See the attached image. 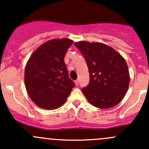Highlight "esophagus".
<instances>
[{"mask_svg": "<svg viewBox=\"0 0 149 149\" xmlns=\"http://www.w3.org/2000/svg\"><path fill=\"white\" fill-rule=\"evenodd\" d=\"M79 81L78 80V79H77V80L75 81V84H76V86L79 85Z\"/></svg>", "mask_w": 149, "mask_h": 149, "instance_id": "34e87169", "label": "esophagus"}]
</instances>
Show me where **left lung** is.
<instances>
[{"instance_id":"8db88e82","label":"left lung","mask_w":149,"mask_h":149,"mask_svg":"<svg viewBox=\"0 0 149 149\" xmlns=\"http://www.w3.org/2000/svg\"><path fill=\"white\" fill-rule=\"evenodd\" d=\"M74 45L83 55L89 71V84L82 88L87 100L100 109L116 106L124 98L130 83L125 60L103 43L80 41Z\"/></svg>"}]
</instances>
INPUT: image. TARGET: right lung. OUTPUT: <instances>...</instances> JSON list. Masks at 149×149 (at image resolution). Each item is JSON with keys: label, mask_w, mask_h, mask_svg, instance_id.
I'll list each match as a JSON object with an SVG mask.
<instances>
[{"label": "right lung", "mask_w": 149, "mask_h": 149, "mask_svg": "<svg viewBox=\"0 0 149 149\" xmlns=\"http://www.w3.org/2000/svg\"><path fill=\"white\" fill-rule=\"evenodd\" d=\"M73 42L67 38L49 40L30 56L25 68V87L29 97L39 107H60L75 86L64 61Z\"/></svg>", "instance_id": "obj_1"}]
</instances>
